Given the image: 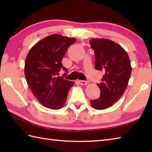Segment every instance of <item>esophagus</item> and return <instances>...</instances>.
<instances>
[{"label": "esophagus", "mask_w": 152, "mask_h": 152, "mask_svg": "<svg viewBox=\"0 0 152 152\" xmlns=\"http://www.w3.org/2000/svg\"><path fill=\"white\" fill-rule=\"evenodd\" d=\"M79 82L81 85L83 86H86V85H88L89 82L88 81H85V80H79Z\"/></svg>", "instance_id": "obj_1"}]
</instances>
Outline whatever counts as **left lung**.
<instances>
[{"instance_id":"left-lung-1","label":"left lung","mask_w":152,"mask_h":152,"mask_svg":"<svg viewBox=\"0 0 152 152\" xmlns=\"http://www.w3.org/2000/svg\"><path fill=\"white\" fill-rule=\"evenodd\" d=\"M89 44L95 51V69L104 72L101 83H97L100 97L90 102L93 108L104 110L114 104L127 88L132 70L130 59L120 45L110 40L93 38Z\"/></svg>"}]
</instances>
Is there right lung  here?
I'll list each match as a JSON object with an SVG mask.
<instances>
[{
	"label": "right lung",
	"mask_w": 152,
	"mask_h": 152,
	"mask_svg": "<svg viewBox=\"0 0 152 152\" xmlns=\"http://www.w3.org/2000/svg\"><path fill=\"white\" fill-rule=\"evenodd\" d=\"M76 40L51 34L38 42L30 50L25 62V76L28 86L38 101L45 107L58 110L66 101L68 93L74 84L57 76L61 70L67 69L61 61L67 48Z\"/></svg>",
	"instance_id": "add662e5"
}]
</instances>
